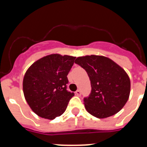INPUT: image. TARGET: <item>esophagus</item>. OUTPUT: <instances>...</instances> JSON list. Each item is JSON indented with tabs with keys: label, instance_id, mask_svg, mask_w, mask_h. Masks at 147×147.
Returning a JSON list of instances; mask_svg holds the SVG:
<instances>
[{
	"label": "esophagus",
	"instance_id": "obj_1",
	"mask_svg": "<svg viewBox=\"0 0 147 147\" xmlns=\"http://www.w3.org/2000/svg\"><path fill=\"white\" fill-rule=\"evenodd\" d=\"M75 93H76V96H81L82 93H81V90H76Z\"/></svg>",
	"mask_w": 147,
	"mask_h": 147
}]
</instances>
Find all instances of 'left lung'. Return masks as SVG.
<instances>
[{
  "mask_svg": "<svg viewBox=\"0 0 147 147\" xmlns=\"http://www.w3.org/2000/svg\"><path fill=\"white\" fill-rule=\"evenodd\" d=\"M75 63L86 71L91 91L83 101L90 114L104 119L120 111L130 92V80L123 68L103 56L76 58Z\"/></svg>",
  "mask_w": 147,
  "mask_h": 147,
  "instance_id": "obj_1",
  "label": "left lung"
}]
</instances>
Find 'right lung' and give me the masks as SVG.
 <instances>
[{"label":"right lung","instance_id":"right-lung-1","mask_svg":"<svg viewBox=\"0 0 147 147\" xmlns=\"http://www.w3.org/2000/svg\"><path fill=\"white\" fill-rule=\"evenodd\" d=\"M75 59L71 56L51 54L36 61L27 70L23 78V93L37 115L52 120L65 111L74 96L67 90V76Z\"/></svg>","mask_w":147,"mask_h":147}]
</instances>
